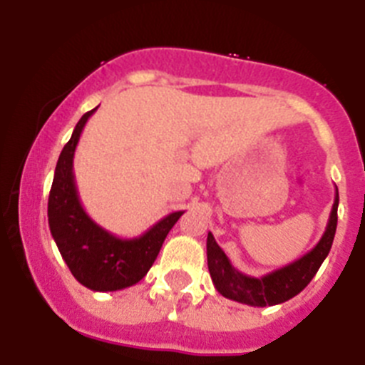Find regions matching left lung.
Returning <instances> with one entry per match:
<instances>
[{
    "mask_svg": "<svg viewBox=\"0 0 365 365\" xmlns=\"http://www.w3.org/2000/svg\"><path fill=\"white\" fill-rule=\"evenodd\" d=\"M336 222L338 188L327 227H325L324 235L316 243V247L309 250L307 254H303L299 259L292 261V263L274 270V272L265 274L261 278L247 276V274L235 269L227 254L222 252V248L219 247L217 241L214 240L212 232H208V237H206V259H208V270H210L215 289L225 298L234 299L237 303H245V305H252V307L278 305V303L294 298L311 283L314 274L318 272L320 265L327 257L329 250L333 247Z\"/></svg>",
    "mask_w": 365,
    "mask_h": 365,
    "instance_id": "left-lung-1",
    "label": "left lung"
}]
</instances>
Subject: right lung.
Here are the masks:
<instances>
[{"label": "right lung", "instance_id": "1", "mask_svg": "<svg viewBox=\"0 0 365 365\" xmlns=\"http://www.w3.org/2000/svg\"><path fill=\"white\" fill-rule=\"evenodd\" d=\"M78 120L63 146L49 193V228L63 261L76 282L96 292H113L135 285L148 274L168 232L185 212H172L138 237H117L96 225L83 210L74 182L73 159L83 125L93 113Z\"/></svg>", "mask_w": 365, "mask_h": 365}]
</instances>
